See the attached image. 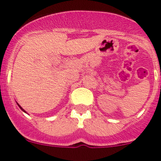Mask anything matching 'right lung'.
Returning <instances> with one entry per match:
<instances>
[{"instance_id":"add662e5","label":"right lung","mask_w":161,"mask_h":161,"mask_svg":"<svg viewBox=\"0 0 161 161\" xmlns=\"http://www.w3.org/2000/svg\"><path fill=\"white\" fill-rule=\"evenodd\" d=\"M18 106H19V107H20V109H22V110H23V111H24V112H25V110H24V109H22V107H21V106H19V105H18Z\"/></svg>"}]
</instances>
